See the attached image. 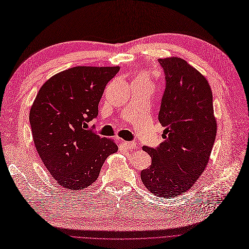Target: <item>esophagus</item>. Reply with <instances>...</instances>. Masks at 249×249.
I'll use <instances>...</instances> for the list:
<instances>
[{
	"label": "esophagus",
	"instance_id": "esophagus-1",
	"mask_svg": "<svg viewBox=\"0 0 249 249\" xmlns=\"http://www.w3.org/2000/svg\"><path fill=\"white\" fill-rule=\"evenodd\" d=\"M123 145H124V146L126 149H128V150L134 149L135 147H137V145H136V143H135V142H127V141H123Z\"/></svg>",
	"mask_w": 249,
	"mask_h": 249
}]
</instances>
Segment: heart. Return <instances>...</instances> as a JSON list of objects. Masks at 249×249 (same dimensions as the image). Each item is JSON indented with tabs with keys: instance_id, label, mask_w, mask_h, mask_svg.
I'll return each instance as SVG.
<instances>
[{
	"instance_id": "1",
	"label": "heart",
	"mask_w": 249,
	"mask_h": 249,
	"mask_svg": "<svg viewBox=\"0 0 249 249\" xmlns=\"http://www.w3.org/2000/svg\"><path fill=\"white\" fill-rule=\"evenodd\" d=\"M136 81H140V82H144V83H150V79H149L148 75L145 74V73L138 75V77L136 78Z\"/></svg>"
}]
</instances>
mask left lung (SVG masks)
<instances>
[{
	"instance_id": "1",
	"label": "left lung",
	"mask_w": 249,
	"mask_h": 249,
	"mask_svg": "<svg viewBox=\"0 0 249 249\" xmlns=\"http://www.w3.org/2000/svg\"><path fill=\"white\" fill-rule=\"evenodd\" d=\"M159 63L166 75L159 113L165 140L157 149L142 147L151 165L141 171V179L151 194L174 198L191 190L207 167L217 124L206 77L177 56Z\"/></svg>"
}]
</instances>
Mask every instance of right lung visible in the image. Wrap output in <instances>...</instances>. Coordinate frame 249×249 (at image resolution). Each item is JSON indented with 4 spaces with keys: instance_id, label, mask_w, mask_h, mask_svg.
I'll list each match as a JSON object with an SVG mask.
<instances>
[{
    "instance_id": "right-lung-1",
    "label": "right lung",
    "mask_w": 249,
    "mask_h": 249,
    "mask_svg": "<svg viewBox=\"0 0 249 249\" xmlns=\"http://www.w3.org/2000/svg\"><path fill=\"white\" fill-rule=\"evenodd\" d=\"M116 67L78 66L53 75L42 85L30 110L34 144L58 185L81 191L96 181L110 154L112 139L84 130L98 115L106 84Z\"/></svg>"
}]
</instances>
